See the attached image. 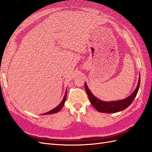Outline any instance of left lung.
<instances>
[{
    "label": "left lung",
    "instance_id": "left-lung-1",
    "mask_svg": "<svg viewBox=\"0 0 152 152\" xmlns=\"http://www.w3.org/2000/svg\"><path fill=\"white\" fill-rule=\"evenodd\" d=\"M140 86V75L139 77L138 83L136 86V88L134 92L127 98L122 100L112 101V102H104V101L100 100L93 94L91 93L89 87H87L86 82H85V89L86 93L88 96L89 99L92 105L99 112L102 113H116L122 111V110L127 108L129 106L133 101L138 92Z\"/></svg>",
    "mask_w": 152,
    "mask_h": 152
}]
</instances>
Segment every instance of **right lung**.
<instances>
[{
  "mask_svg": "<svg viewBox=\"0 0 152 152\" xmlns=\"http://www.w3.org/2000/svg\"><path fill=\"white\" fill-rule=\"evenodd\" d=\"M66 94H66V91L65 96H64V98H63V100L61 101V102L60 103H59L56 108H54V109L51 110H50V111H49V112H48L43 113L42 115H50V114H53V113H57V112L60 111V110L63 108L64 104H65V101H66Z\"/></svg>",
  "mask_w": 152,
  "mask_h": 152,
  "instance_id": "right-lung-1",
  "label": "right lung"
}]
</instances>
